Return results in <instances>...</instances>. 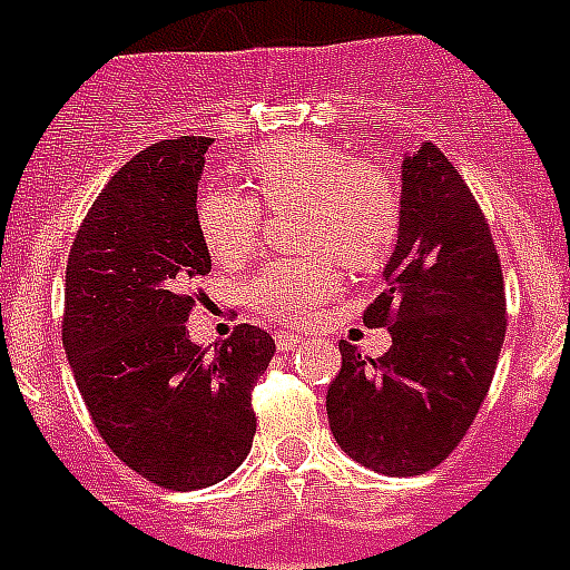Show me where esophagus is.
Masks as SVG:
<instances>
[{
	"label": "esophagus",
	"mask_w": 570,
	"mask_h": 570,
	"mask_svg": "<svg viewBox=\"0 0 570 570\" xmlns=\"http://www.w3.org/2000/svg\"><path fill=\"white\" fill-rule=\"evenodd\" d=\"M298 343H302V337H298V334H289V331H277L275 334V346L281 348V352H293Z\"/></svg>",
	"instance_id": "obj_1"
}]
</instances>
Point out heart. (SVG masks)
I'll list each match as a JSON object with an SVG mask.
<instances>
[{
	"label": "heart",
	"instance_id": "obj_1",
	"mask_svg": "<svg viewBox=\"0 0 570 570\" xmlns=\"http://www.w3.org/2000/svg\"><path fill=\"white\" fill-rule=\"evenodd\" d=\"M250 195L209 189L197 197L195 224L209 257L233 266L257 248L263 209L302 204L298 245L316 257L275 259L250 277L242 295L259 313L307 322L343 286L340 263L366 268L390 250L402 218L393 174L375 163H355L325 138L286 136L250 150L242 163Z\"/></svg>",
	"mask_w": 570,
	"mask_h": 570
}]
</instances>
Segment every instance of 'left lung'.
<instances>
[{
  "mask_svg": "<svg viewBox=\"0 0 570 570\" xmlns=\"http://www.w3.org/2000/svg\"><path fill=\"white\" fill-rule=\"evenodd\" d=\"M494 239L446 156L423 141L402 163V218L384 293L364 313L393 346L361 357L340 343L325 407L340 450L384 476L438 468L485 402L505 337Z\"/></svg>",
  "mask_w": 570,
  "mask_h": 570,
  "instance_id": "1",
  "label": "left lung"
}]
</instances>
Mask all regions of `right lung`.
<instances>
[{"mask_svg":"<svg viewBox=\"0 0 570 570\" xmlns=\"http://www.w3.org/2000/svg\"><path fill=\"white\" fill-rule=\"evenodd\" d=\"M209 145L183 136L132 156L67 257L61 340L88 414L127 468L171 491L215 485L245 461L250 390L275 355L257 325L215 352L189 340V289L213 268L195 224Z\"/></svg>","mask_w":570,"mask_h":570,"instance_id":"obj_1","label":"right lung"}]
</instances>
